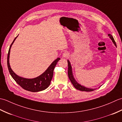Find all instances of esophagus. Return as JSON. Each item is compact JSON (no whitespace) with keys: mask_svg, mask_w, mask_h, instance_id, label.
I'll list each match as a JSON object with an SVG mask.
<instances>
[{"mask_svg":"<svg viewBox=\"0 0 122 122\" xmlns=\"http://www.w3.org/2000/svg\"><path fill=\"white\" fill-rule=\"evenodd\" d=\"M69 56V53L68 52H64L63 53V56L64 57V58H68Z\"/></svg>","mask_w":122,"mask_h":122,"instance_id":"1","label":"esophagus"}]
</instances>
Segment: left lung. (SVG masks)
I'll list each match as a JSON object with an SVG mask.
<instances>
[{
  "label": "left lung",
  "instance_id": "obj_1",
  "mask_svg": "<svg viewBox=\"0 0 122 122\" xmlns=\"http://www.w3.org/2000/svg\"><path fill=\"white\" fill-rule=\"evenodd\" d=\"M108 37L111 38V39L112 40L113 43L114 44L115 46H116V42H115L113 36L111 34H108ZM68 74L69 78L70 80L71 81L72 84L73 85L74 87L76 88V89L78 90L81 91H86V92H91V91H94V90H95V89H89V88H87V87H86L84 86H82V85H81V84H79L74 78L73 76V73H72V67L71 66V63H70V61L69 60H68Z\"/></svg>",
  "mask_w": 122,
  "mask_h": 122
}]
</instances>
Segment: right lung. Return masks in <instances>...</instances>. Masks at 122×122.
Here are the masks:
<instances>
[{
	"instance_id": "right-lung-1",
	"label": "right lung",
	"mask_w": 122,
	"mask_h": 122,
	"mask_svg": "<svg viewBox=\"0 0 122 122\" xmlns=\"http://www.w3.org/2000/svg\"><path fill=\"white\" fill-rule=\"evenodd\" d=\"M17 37L15 38L11 45H10L7 56V66L10 75L17 84H19L23 89L28 91L37 92L46 89L50 84L51 81L53 77L54 69L55 68L57 62L60 60V58H58L55 60L44 73L40 75V76L36 77V78L25 79L19 76L12 70L9 64L10 49H11L12 45Z\"/></svg>"
}]
</instances>
